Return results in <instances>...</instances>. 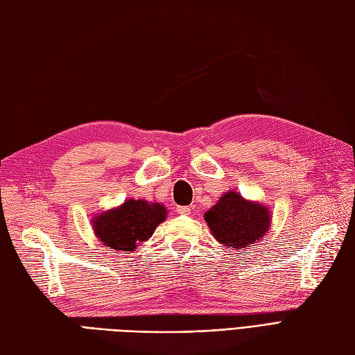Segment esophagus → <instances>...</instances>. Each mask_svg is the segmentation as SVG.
<instances>
[{
  "mask_svg": "<svg viewBox=\"0 0 355 355\" xmlns=\"http://www.w3.org/2000/svg\"><path fill=\"white\" fill-rule=\"evenodd\" d=\"M176 211L178 214H182V215H189V212H191V209H189L188 206H178Z\"/></svg>",
  "mask_w": 355,
  "mask_h": 355,
  "instance_id": "34e87169",
  "label": "esophagus"
}]
</instances>
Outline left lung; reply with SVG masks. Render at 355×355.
<instances>
[{"label":"left lung","instance_id":"obj_1","mask_svg":"<svg viewBox=\"0 0 355 355\" xmlns=\"http://www.w3.org/2000/svg\"><path fill=\"white\" fill-rule=\"evenodd\" d=\"M270 207L247 200L236 191L224 193L209 211L205 212L212 236L229 250H245L257 245L271 227Z\"/></svg>","mask_w":355,"mask_h":355}]
</instances>
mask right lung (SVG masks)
Here are the masks:
<instances>
[{
  "instance_id": "add662e5",
  "label": "right lung",
  "mask_w": 355,
  "mask_h": 355,
  "mask_svg": "<svg viewBox=\"0 0 355 355\" xmlns=\"http://www.w3.org/2000/svg\"><path fill=\"white\" fill-rule=\"evenodd\" d=\"M167 207L158 202L128 198L92 218L93 232L103 245L116 252H135L138 243H146L162 221Z\"/></svg>"
}]
</instances>
